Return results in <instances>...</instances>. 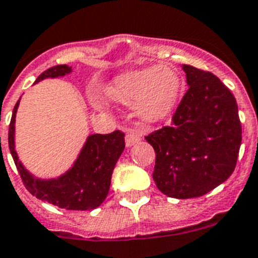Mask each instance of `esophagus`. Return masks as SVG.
I'll return each instance as SVG.
<instances>
[{
	"instance_id": "esophagus-1",
	"label": "esophagus",
	"mask_w": 258,
	"mask_h": 258,
	"mask_svg": "<svg viewBox=\"0 0 258 258\" xmlns=\"http://www.w3.org/2000/svg\"><path fill=\"white\" fill-rule=\"evenodd\" d=\"M141 141V135L139 132L136 131H131L125 137V144L126 147H133V145H136L137 143H140Z\"/></svg>"
}]
</instances>
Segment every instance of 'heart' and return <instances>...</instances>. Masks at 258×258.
<instances>
[{"label": "heart", "instance_id": "obj_1", "mask_svg": "<svg viewBox=\"0 0 258 258\" xmlns=\"http://www.w3.org/2000/svg\"><path fill=\"white\" fill-rule=\"evenodd\" d=\"M181 77L173 68L152 67L115 77L106 94L115 103L132 106L144 119L166 117L181 94Z\"/></svg>", "mask_w": 258, "mask_h": 258}]
</instances>
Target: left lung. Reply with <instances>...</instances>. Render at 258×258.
Here are the masks:
<instances>
[{
  "label": "left lung",
  "mask_w": 258,
  "mask_h": 258,
  "mask_svg": "<svg viewBox=\"0 0 258 258\" xmlns=\"http://www.w3.org/2000/svg\"><path fill=\"white\" fill-rule=\"evenodd\" d=\"M189 85L173 125L145 137L154 147L158 189L174 199H193L223 183L234 171L242 129L234 95L218 77L182 65Z\"/></svg>",
  "instance_id": "8db88e82"
}]
</instances>
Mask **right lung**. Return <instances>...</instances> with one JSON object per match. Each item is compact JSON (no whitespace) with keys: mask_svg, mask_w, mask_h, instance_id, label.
<instances>
[{"mask_svg":"<svg viewBox=\"0 0 258 258\" xmlns=\"http://www.w3.org/2000/svg\"><path fill=\"white\" fill-rule=\"evenodd\" d=\"M72 73L69 65H57L44 71L35 84L44 79H57ZM20 100L12 113L9 125V150L26 187L36 199L71 211H91L98 208L107 197L115 163L125 150V135L115 131L108 135H90L83 148L63 174L55 178H38L21 163L15 144V123ZM1 140V139H0ZM1 145V143H0Z\"/></svg>","mask_w":258,"mask_h":258,"instance_id":"obj_1","label":"right lung"}]
</instances>
